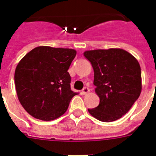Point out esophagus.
I'll return each instance as SVG.
<instances>
[{"label":"esophagus","mask_w":156,"mask_h":156,"mask_svg":"<svg viewBox=\"0 0 156 156\" xmlns=\"http://www.w3.org/2000/svg\"><path fill=\"white\" fill-rule=\"evenodd\" d=\"M89 91H90V90H89V88L88 87H84L83 89L82 90V91H81V93H82V94H87V93H89Z\"/></svg>","instance_id":"1"}]
</instances>
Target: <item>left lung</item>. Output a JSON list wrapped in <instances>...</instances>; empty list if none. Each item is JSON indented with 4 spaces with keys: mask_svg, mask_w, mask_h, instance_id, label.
Returning <instances> with one entry per match:
<instances>
[{
    "mask_svg": "<svg viewBox=\"0 0 156 156\" xmlns=\"http://www.w3.org/2000/svg\"><path fill=\"white\" fill-rule=\"evenodd\" d=\"M94 73V85L100 98L89 113L102 122H112L128 112L141 92V72L137 60L120 48L83 53Z\"/></svg>",
    "mask_w": 156,
    "mask_h": 156,
    "instance_id": "obj_1",
    "label": "left lung"
}]
</instances>
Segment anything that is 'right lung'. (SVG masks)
Segmentation results:
<instances>
[{"instance_id":"1","label":"right lung","mask_w":156,"mask_h":156,"mask_svg":"<svg viewBox=\"0 0 156 156\" xmlns=\"http://www.w3.org/2000/svg\"><path fill=\"white\" fill-rule=\"evenodd\" d=\"M76 51L41 46L17 65L15 83L19 102L30 115L44 121L62 115L77 94L71 90L68 69Z\"/></svg>"}]
</instances>
